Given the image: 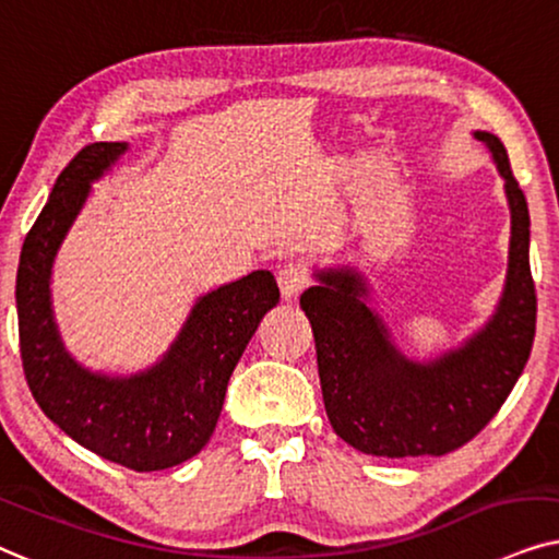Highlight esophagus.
Segmentation results:
<instances>
[{
	"label": "esophagus",
	"mask_w": 559,
	"mask_h": 559,
	"mask_svg": "<svg viewBox=\"0 0 559 559\" xmlns=\"http://www.w3.org/2000/svg\"><path fill=\"white\" fill-rule=\"evenodd\" d=\"M309 286V271L301 263H284L278 267V288L284 299H296Z\"/></svg>",
	"instance_id": "obj_1"
}]
</instances>
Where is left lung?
Returning <instances> with one entry per match:
<instances>
[{
  "instance_id": "obj_1",
  "label": "left lung",
  "mask_w": 559,
  "mask_h": 559,
  "mask_svg": "<svg viewBox=\"0 0 559 559\" xmlns=\"http://www.w3.org/2000/svg\"><path fill=\"white\" fill-rule=\"evenodd\" d=\"M475 138L493 155L511 210L509 271L496 314L463 347L429 362L408 360L366 304L353 267L319 271L301 294L317 342V366L332 429L376 457H440L463 448L498 414L530 360L537 292L530 267V210L509 153L490 132Z\"/></svg>"
}]
</instances>
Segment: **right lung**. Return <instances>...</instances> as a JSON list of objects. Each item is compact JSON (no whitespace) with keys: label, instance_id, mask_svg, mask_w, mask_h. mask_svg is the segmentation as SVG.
<instances>
[{"label":"right lung","instance_id":"right-lung-1","mask_svg":"<svg viewBox=\"0 0 559 559\" xmlns=\"http://www.w3.org/2000/svg\"><path fill=\"white\" fill-rule=\"evenodd\" d=\"M128 143L73 155L25 237L17 267L20 355L33 399L81 448L130 471H166L202 452L217 427L229 376L260 319L278 304L271 271H252L193 304L166 355L143 373H92L66 353L50 307V271L66 233Z\"/></svg>","mask_w":559,"mask_h":559}]
</instances>
